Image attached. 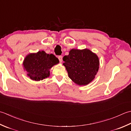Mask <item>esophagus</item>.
<instances>
[{
  "instance_id": "34e87169",
  "label": "esophagus",
  "mask_w": 131,
  "mask_h": 131,
  "mask_svg": "<svg viewBox=\"0 0 131 131\" xmlns=\"http://www.w3.org/2000/svg\"><path fill=\"white\" fill-rule=\"evenodd\" d=\"M58 59H59V60L60 63H62V61H63V57H62V56H59V57H58Z\"/></svg>"
}]
</instances>
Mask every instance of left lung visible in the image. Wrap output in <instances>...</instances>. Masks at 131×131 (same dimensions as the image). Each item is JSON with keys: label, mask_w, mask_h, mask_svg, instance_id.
<instances>
[{"label": "left lung", "mask_w": 131, "mask_h": 131, "mask_svg": "<svg viewBox=\"0 0 131 131\" xmlns=\"http://www.w3.org/2000/svg\"><path fill=\"white\" fill-rule=\"evenodd\" d=\"M63 60L69 77L79 85H86L92 82L99 69L98 56L87 49H72Z\"/></svg>", "instance_id": "obj_1"}]
</instances>
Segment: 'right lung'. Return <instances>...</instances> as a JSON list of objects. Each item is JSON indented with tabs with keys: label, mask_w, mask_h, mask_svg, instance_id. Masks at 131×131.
Here are the masks:
<instances>
[{
	"label": "right lung",
	"mask_w": 131,
	"mask_h": 131,
	"mask_svg": "<svg viewBox=\"0 0 131 131\" xmlns=\"http://www.w3.org/2000/svg\"><path fill=\"white\" fill-rule=\"evenodd\" d=\"M59 62V59L54 55L39 51L26 56L24 60L23 66L30 79L40 81L49 77L50 68Z\"/></svg>",
	"instance_id": "1"
}]
</instances>
